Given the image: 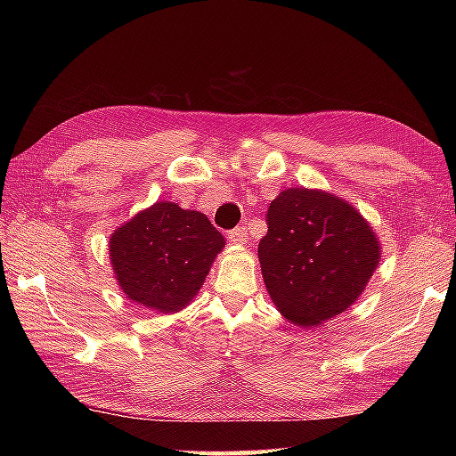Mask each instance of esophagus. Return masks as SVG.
I'll use <instances>...</instances> for the list:
<instances>
[{"mask_svg":"<svg viewBox=\"0 0 456 456\" xmlns=\"http://www.w3.org/2000/svg\"><path fill=\"white\" fill-rule=\"evenodd\" d=\"M227 237H229V240H231V243H233V245H245L247 240H248V233H247L245 227L231 229Z\"/></svg>","mask_w":456,"mask_h":456,"instance_id":"34e87169","label":"esophagus"}]
</instances>
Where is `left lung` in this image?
<instances>
[{
  "label": "left lung",
  "mask_w": 456,
  "mask_h": 456,
  "mask_svg": "<svg viewBox=\"0 0 456 456\" xmlns=\"http://www.w3.org/2000/svg\"><path fill=\"white\" fill-rule=\"evenodd\" d=\"M260 270L278 312L315 327L351 307L380 265L374 229L351 203L322 190L288 188L268 206Z\"/></svg>",
  "instance_id": "8db88e82"
}]
</instances>
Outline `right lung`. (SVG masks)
<instances>
[{"label": "right lung", "instance_id": "obj_1", "mask_svg": "<svg viewBox=\"0 0 456 456\" xmlns=\"http://www.w3.org/2000/svg\"><path fill=\"white\" fill-rule=\"evenodd\" d=\"M225 247V239L200 211L157 201L110 239V258L123 294L160 314H174L198 296Z\"/></svg>", "mask_w": 456, "mask_h": 456}]
</instances>
